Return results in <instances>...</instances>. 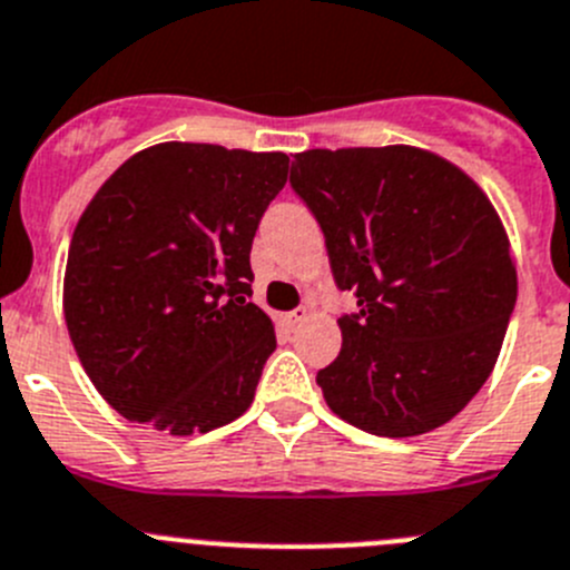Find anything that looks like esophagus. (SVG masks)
Returning <instances> with one entry per match:
<instances>
[{
	"instance_id": "34e87169",
	"label": "esophagus",
	"mask_w": 570,
	"mask_h": 570,
	"mask_svg": "<svg viewBox=\"0 0 570 570\" xmlns=\"http://www.w3.org/2000/svg\"><path fill=\"white\" fill-rule=\"evenodd\" d=\"M305 320H307V307H296V311H291L288 316H285V325L299 327Z\"/></svg>"
}]
</instances>
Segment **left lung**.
<instances>
[{"label":"left lung","instance_id":"8db88e82","mask_svg":"<svg viewBox=\"0 0 570 570\" xmlns=\"http://www.w3.org/2000/svg\"><path fill=\"white\" fill-rule=\"evenodd\" d=\"M291 186L325 232L358 311L316 373L342 421L412 438L458 415L492 375L517 302L505 228L478 183L417 146L307 149Z\"/></svg>","mask_w":570,"mask_h":570}]
</instances>
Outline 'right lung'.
<instances>
[{"label": "right lung", "mask_w": 570, "mask_h": 570, "mask_svg": "<svg viewBox=\"0 0 570 570\" xmlns=\"http://www.w3.org/2000/svg\"><path fill=\"white\" fill-rule=\"evenodd\" d=\"M288 180L285 153L140 149L78 217L65 322L98 393L169 435L232 424L276 336L250 296V243Z\"/></svg>", "instance_id": "1"}]
</instances>
